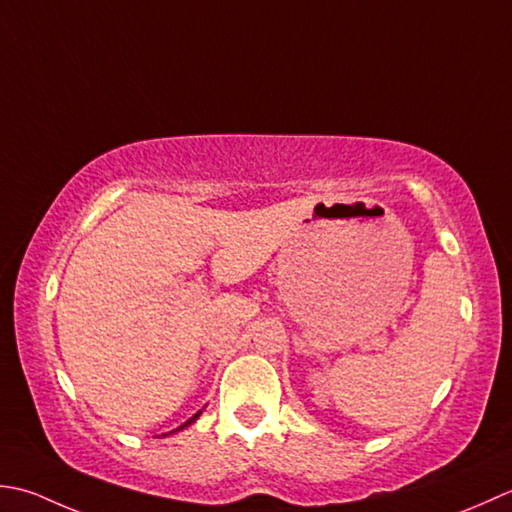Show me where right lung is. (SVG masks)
Listing matches in <instances>:
<instances>
[{
	"label": "right lung",
	"instance_id": "right-lung-1",
	"mask_svg": "<svg viewBox=\"0 0 512 512\" xmlns=\"http://www.w3.org/2000/svg\"><path fill=\"white\" fill-rule=\"evenodd\" d=\"M201 413H203V411H198V413H194V415L190 417V420H187L185 424H181V426H179V429H174V431H170V433H176V431H183V429H185V426H190V424H194V422L198 420V415H201ZM165 435H168V433H165Z\"/></svg>",
	"mask_w": 512,
	"mask_h": 512
}]
</instances>
